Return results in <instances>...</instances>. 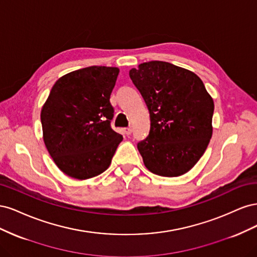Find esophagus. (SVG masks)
Segmentation results:
<instances>
[{
    "mask_svg": "<svg viewBox=\"0 0 257 257\" xmlns=\"http://www.w3.org/2000/svg\"><path fill=\"white\" fill-rule=\"evenodd\" d=\"M132 132H133V128H132L131 126L130 127H125L124 128V133H125L126 135H131Z\"/></svg>",
    "mask_w": 257,
    "mask_h": 257,
    "instance_id": "esophagus-1",
    "label": "esophagus"
}]
</instances>
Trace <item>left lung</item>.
Here are the masks:
<instances>
[{
	"label": "left lung",
	"instance_id": "8db88e82",
	"mask_svg": "<svg viewBox=\"0 0 257 257\" xmlns=\"http://www.w3.org/2000/svg\"><path fill=\"white\" fill-rule=\"evenodd\" d=\"M130 77L150 113V132L138 143L145 166L162 177H179L195 166L212 136L213 98L199 77L168 62L150 61Z\"/></svg>",
	"mask_w": 257,
	"mask_h": 257
}]
</instances>
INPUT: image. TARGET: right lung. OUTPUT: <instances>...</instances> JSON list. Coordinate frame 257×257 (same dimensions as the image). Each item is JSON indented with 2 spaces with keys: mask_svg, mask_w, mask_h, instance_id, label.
<instances>
[{
  "mask_svg": "<svg viewBox=\"0 0 257 257\" xmlns=\"http://www.w3.org/2000/svg\"><path fill=\"white\" fill-rule=\"evenodd\" d=\"M120 69L90 66L59 78L42 107L43 139L66 176L87 180L104 173L122 142L110 126L109 98Z\"/></svg>",
  "mask_w": 257,
  "mask_h": 257,
  "instance_id": "right-lung-1",
  "label": "right lung"
}]
</instances>
